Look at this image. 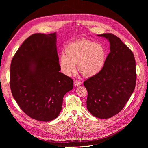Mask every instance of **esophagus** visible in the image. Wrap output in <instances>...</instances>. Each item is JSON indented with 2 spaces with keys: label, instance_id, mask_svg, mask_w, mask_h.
<instances>
[{
  "label": "esophagus",
  "instance_id": "obj_1",
  "mask_svg": "<svg viewBox=\"0 0 148 148\" xmlns=\"http://www.w3.org/2000/svg\"><path fill=\"white\" fill-rule=\"evenodd\" d=\"M82 84V82L80 81H78V80H74V84L75 85V86H79Z\"/></svg>",
  "mask_w": 148,
  "mask_h": 148
}]
</instances>
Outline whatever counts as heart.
Masks as SVG:
<instances>
[{"mask_svg": "<svg viewBox=\"0 0 148 148\" xmlns=\"http://www.w3.org/2000/svg\"><path fill=\"white\" fill-rule=\"evenodd\" d=\"M107 51L104 47L86 39L77 40L68 45L65 54L59 60L61 71L71 76L76 70V64L82 74L87 77L99 74L104 68Z\"/></svg>", "mask_w": 148, "mask_h": 148, "instance_id": "obj_1", "label": "heart"}]
</instances>
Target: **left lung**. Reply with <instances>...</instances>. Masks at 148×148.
Segmentation results:
<instances>
[{"mask_svg": "<svg viewBox=\"0 0 148 148\" xmlns=\"http://www.w3.org/2000/svg\"><path fill=\"white\" fill-rule=\"evenodd\" d=\"M109 41L110 52L99 74L83 83L88 90L87 108L97 118L107 119L119 113L135 89L134 54L121 39L112 34L98 35Z\"/></svg>", "mask_w": 148, "mask_h": 148, "instance_id": "8db88e82", "label": "left lung"}]
</instances>
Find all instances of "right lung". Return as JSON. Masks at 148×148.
<instances>
[{"label": "right lung", "instance_id": "obj_1", "mask_svg": "<svg viewBox=\"0 0 148 148\" xmlns=\"http://www.w3.org/2000/svg\"><path fill=\"white\" fill-rule=\"evenodd\" d=\"M56 33L35 34L23 42L10 68L12 95L21 109L34 119L56 118L64 96L73 88V80L59 72Z\"/></svg>", "mask_w": 148, "mask_h": 148}]
</instances>
